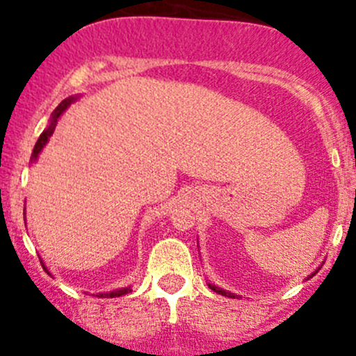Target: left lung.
I'll list each match as a JSON object with an SVG mask.
<instances>
[{
    "instance_id": "8db88e82",
    "label": "left lung",
    "mask_w": 356,
    "mask_h": 356,
    "mask_svg": "<svg viewBox=\"0 0 356 356\" xmlns=\"http://www.w3.org/2000/svg\"><path fill=\"white\" fill-rule=\"evenodd\" d=\"M317 271H319V269H316V271H314V273H312V275H310V276H309V278H312V276H314V275H316V273H317ZM309 278H307V280H309ZM208 286H209V288H211V290H213V291H216V293H220V295H225V297H230V298H235V297H237V295L230 293V291H225V290H223V288H220V286H215V285H211V283H208Z\"/></svg>"
}]
</instances>
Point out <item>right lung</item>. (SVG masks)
<instances>
[{"label": "right lung", "instance_id": "obj_1", "mask_svg": "<svg viewBox=\"0 0 356 356\" xmlns=\"http://www.w3.org/2000/svg\"><path fill=\"white\" fill-rule=\"evenodd\" d=\"M76 99H78V97H70V99H65V100H63L61 104H59L58 107H56L54 112H52V118H51L49 126H47V128L42 131V134H40L39 140H37L35 147H33V152H32V160H37V156H39V153L42 152V148L46 147V143H47V141H49L51 134L54 133L56 124H58V119L61 118L63 112H65L66 109H68V107H70L71 104H73L74 100H76ZM42 268L46 269V271H47V268L44 266V264H42ZM47 275H51V273L47 271ZM129 291H131V286H128V288H121V290L109 291V293H99V295H97V297H102V298H114V297H121V295L129 293Z\"/></svg>", "mask_w": 356, "mask_h": 356}]
</instances>
